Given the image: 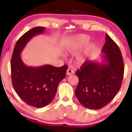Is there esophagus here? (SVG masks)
Returning a JSON list of instances; mask_svg holds the SVG:
<instances>
[{
  "mask_svg": "<svg viewBox=\"0 0 132 132\" xmlns=\"http://www.w3.org/2000/svg\"><path fill=\"white\" fill-rule=\"evenodd\" d=\"M75 73L74 70H71V68H68L67 70V71H66V74L68 75H71V74H73Z\"/></svg>",
  "mask_w": 132,
  "mask_h": 132,
  "instance_id": "esophagus-1",
  "label": "esophagus"
}]
</instances>
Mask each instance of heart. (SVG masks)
<instances>
[{
	"mask_svg": "<svg viewBox=\"0 0 132 132\" xmlns=\"http://www.w3.org/2000/svg\"><path fill=\"white\" fill-rule=\"evenodd\" d=\"M90 40V37L85 34H80L74 38L73 40L70 41L68 44L67 49L69 52L74 53L79 50L82 48L84 47ZM96 45L95 43H91L87 47V52H91L95 50ZM80 61H83V58L80 57Z\"/></svg>",
	"mask_w": 132,
	"mask_h": 132,
	"instance_id": "b5f03b06",
	"label": "heart"
}]
</instances>
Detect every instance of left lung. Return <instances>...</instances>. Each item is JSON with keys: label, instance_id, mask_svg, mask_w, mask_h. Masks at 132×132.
<instances>
[{"label": "left lung", "instance_id": "left-lung-1", "mask_svg": "<svg viewBox=\"0 0 132 132\" xmlns=\"http://www.w3.org/2000/svg\"><path fill=\"white\" fill-rule=\"evenodd\" d=\"M102 52V63L86 61L76 71L78 84L75 95L84 107L100 109L110 103L120 89L124 63L120 49L108 34Z\"/></svg>", "mask_w": 132, "mask_h": 132}]
</instances>
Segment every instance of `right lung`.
Segmentation results:
<instances>
[{"label": "right lung", "instance_id": "1", "mask_svg": "<svg viewBox=\"0 0 132 132\" xmlns=\"http://www.w3.org/2000/svg\"><path fill=\"white\" fill-rule=\"evenodd\" d=\"M46 29L37 27L25 32L16 43L11 61V80L14 91L29 105L42 108L55 96L59 84L66 77L68 66L55 67L44 65L30 67L25 64L20 53L32 37L42 34Z\"/></svg>", "mask_w": 132, "mask_h": 132}]
</instances>
